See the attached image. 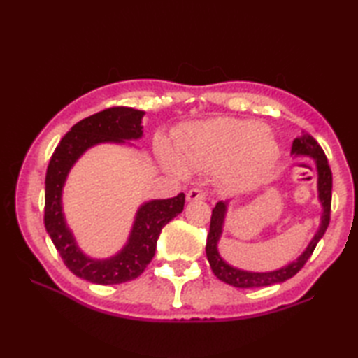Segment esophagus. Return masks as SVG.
<instances>
[{"label": "esophagus", "mask_w": 358, "mask_h": 358, "mask_svg": "<svg viewBox=\"0 0 358 358\" xmlns=\"http://www.w3.org/2000/svg\"><path fill=\"white\" fill-rule=\"evenodd\" d=\"M204 192L203 191H200V189H191V191H189L187 194H186V200L191 203V201H200V200H204Z\"/></svg>", "instance_id": "esophagus-1"}]
</instances>
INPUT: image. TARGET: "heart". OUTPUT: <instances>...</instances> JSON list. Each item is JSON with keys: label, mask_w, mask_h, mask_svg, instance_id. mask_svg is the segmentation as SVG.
Here are the masks:
<instances>
[{"label": "heart", "mask_w": 358, "mask_h": 358, "mask_svg": "<svg viewBox=\"0 0 358 358\" xmlns=\"http://www.w3.org/2000/svg\"><path fill=\"white\" fill-rule=\"evenodd\" d=\"M179 158L166 143L159 155L167 167L185 175L194 171L214 172L224 189L249 192L262 186L275 169L278 144L268 127L254 120L212 118L191 123L177 141Z\"/></svg>", "instance_id": "1"}]
</instances>
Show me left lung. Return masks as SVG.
<instances>
[{"label":"left lung","mask_w":358,"mask_h":358,"mask_svg":"<svg viewBox=\"0 0 358 358\" xmlns=\"http://www.w3.org/2000/svg\"><path fill=\"white\" fill-rule=\"evenodd\" d=\"M291 155L294 158H310L314 162V167L317 172V199L320 203L322 214H320V224H318L314 237L310 238L305 250L295 258V260L289 262L287 264L281 266L273 271H246L241 268H235L231 263H227L222 257L218 250V243L222 240V235L224 231V223H226V215L227 210H229L231 200H222L215 204V208L212 209V217H210V227L208 234V241H206V257L210 264L212 272L215 273L218 280L224 281V283L231 285L234 287H264L271 285H278L283 283V281L294 277L296 272H299L310 254L314 252L317 243L324 235L326 229H328L329 224V217H331V196H332V172L329 169L328 159L323 149L320 148L313 136L301 132L300 136L292 141V149Z\"/></svg>","instance_id":"obj_1"}]
</instances>
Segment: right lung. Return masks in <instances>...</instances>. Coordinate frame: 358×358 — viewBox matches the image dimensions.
Returning a JSON list of instances; mask_svg holds the SVG:
<instances>
[{"label":"right lung","mask_w":358,"mask_h":358,"mask_svg":"<svg viewBox=\"0 0 358 358\" xmlns=\"http://www.w3.org/2000/svg\"><path fill=\"white\" fill-rule=\"evenodd\" d=\"M144 110L110 108L78 121L59 141L45 172L44 226L64 264L75 275L95 285H120L141 275L155 255L163 226L183 212L185 194L173 199L143 201L135 212L131 232L120 250L106 258L87 255L67 224L63 192L75 163L100 144L136 148L143 138Z\"/></svg>","instance_id":"obj_1"}]
</instances>
